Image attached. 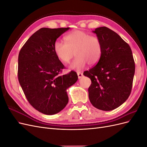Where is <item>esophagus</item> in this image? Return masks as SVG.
<instances>
[{"label":"esophagus","instance_id":"obj_1","mask_svg":"<svg viewBox=\"0 0 147 147\" xmlns=\"http://www.w3.org/2000/svg\"><path fill=\"white\" fill-rule=\"evenodd\" d=\"M77 75H78V79H80V78L83 77V73H82V72H77Z\"/></svg>","mask_w":147,"mask_h":147}]
</instances>
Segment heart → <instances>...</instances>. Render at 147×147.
Listing matches in <instances>:
<instances>
[{"label":"heart","instance_id":"b5f03b06","mask_svg":"<svg viewBox=\"0 0 147 147\" xmlns=\"http://www.w3.org/2000/svg\"><path fill=\"white\" fill-rule=\"evenodd\" d=\"M65 43L57 40L53 45L56 57L62 63L69 64L75 55L77 57L70 65L72 70H80L87 63L93 65L100 60L102 54L100 39L81 30H75L64 37Z\"/></svg>","mask_w":147,"mask_h":147}]
</instances>
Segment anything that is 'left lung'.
Listing matches in <instances>:
<instances>
[{
    "label": "left lung",
    "instance_id": "obj_1",
    "mask_svg": "<svg viewBox=\"0 0 147 147\" xmlns=\"http://www.w3.org/2000/svg\"><path fill=\"white\" fill-rule=\"evenodd\" d=\"M102 44L97 64L83 75L91 80L88 88L92 105L104 111L118 108L129 96L135 73V63L128 44L113 30L100 27L92 31Z\"/></svg>",
    "mask_w": 147,
    "mask_h": 147
}]
</instances>
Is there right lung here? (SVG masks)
<instances>
[{
    "mask_svg": "<svg viewBox=\"0 0 147 147\" xmlns=\"http://www.w3.org/2000/svg\"><path fill=\"white\" fill-rule=\"evenodd\" d=\"M70 28H43L32 34L18 56V77L26 99L33 107L45 115H54L69 102L67 90L76 83L74 71L60 75L64 68L53 50L56 39Z\"/></svg>",
    "mask_w": 147,
    "mask_h": 147,
    "instance_id": "right-lung-1",
    "label": "right lung"
}]
</instances>
